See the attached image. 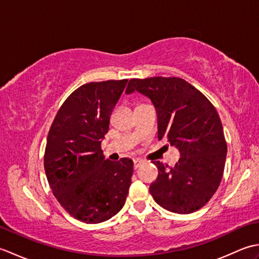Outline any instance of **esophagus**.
<instances>
[{"label":"esophagus","mask_w":259,"mask_h":259,"mask_svg":"<svg viewBox=\"0 0 259 259\" xmlns=\"http://www.w3.org/2000/svg\"><path fill=\"white\" fill-rule=\"evenodd\" d=\"M142 164H144V161H142V160H138V159H136V160H134V168L135 169L140 168Z\"/></svg>","instance_id":"obj_1"}]
</instances>
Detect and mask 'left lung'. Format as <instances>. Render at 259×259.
Returning a JSON list of instances; mask_svg holds the SVG:
<instances>
[{"label": "left lung", "instance_id": "obj_1", "mask_svg": "<svg viewBox=\"0 0 259 259\" xmlns=\"http://www.w3.org/2000/svg\"><path fill=\"white\" fill-rule=\"evenodd\" d=\"M138 91L156 108L158 139L178 148L175 167L152 161L158 177L150 185L153 199L176 213H191L217 191L226 162L227 144L221 118L212 103L181 78L131 79L125 93Z\"/></svg>", "mask_w": 259, "mask_h": 259}]
</instances>
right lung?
I'll return each instance as SVG.
<instances>
[{
    "instance_id": "add662e5",
    "label": "right lung",
    "mask_w": 259,
    "mask_h": 259,
    "mask_svg": "<svg viewBox=\"0 0 259 259\" xmlns=\"http://www.w3.org/2000/svg\"><path fill=\"white\" fill-rule=\"evenodd\" d=\"M128 80L90 82L63 102L49 131L45 170L54 197L87 224L106 222L123 207L134 162L104 159L101 141Z\"/></svg>"
}]
</instances>
